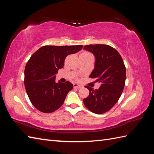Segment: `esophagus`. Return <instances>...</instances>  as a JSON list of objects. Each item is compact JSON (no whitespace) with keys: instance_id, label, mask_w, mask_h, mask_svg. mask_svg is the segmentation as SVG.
Instances as JSON below:
<instances>
[{"instance_id":"obj_1","label":"esophagus","mask_w":154,"mask_h":154,"mask_svg":"<svg viewBox=\"0 0 154 154\" xmlns=\"http://www.w3.org/2000/svg\"><path fill=\"white\" fill-rule=\"evenodd\" d=\"M73 87H74V88H80V87H81V85H78L77 83H74Z\"/></svg>"}]
</instances>
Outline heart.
<instances>
[{"mask_svg": "<svg viewBox=\"0 0 154 154\" xmlns=\"http://www.w3.org/2000/svg\"><path fill=\"white\" fill-rule=\"evenodd\" d=\"M81 55H91V54L88 53V52H83V53L81 54Z\"/></svg>", "mask_w": 154, "mask_h": 154, "instance_id": "heart-1", "label": "heart"}]
</instances>
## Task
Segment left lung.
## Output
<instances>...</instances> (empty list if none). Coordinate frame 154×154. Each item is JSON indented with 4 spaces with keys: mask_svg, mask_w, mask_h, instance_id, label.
<instances>
[{
    "mask_svg": "<svg viewBox=\"0 0 154 154\" xmlns=\"http://www.w3.org/2000/svg\"><path fill=\"white\" fill-rule=\"evenodd\" d=\"M84 50L95 57L94 68L89 77L101 83L99 89L86 86L89 95L83 99L88 109L95 114H103L114 106L125 85L126 68L120 54L105 44L85 45Z\"/></svg>",
    "mask_w": 154,
    "mask_h": 154,
    "instance_id": "8db88e82",
    "label": "left lung"
}]
</instances>
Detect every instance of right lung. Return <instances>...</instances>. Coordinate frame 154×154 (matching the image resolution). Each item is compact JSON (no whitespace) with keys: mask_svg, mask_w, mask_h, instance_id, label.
I'll return each mask as SVG.
<instances>
[{"mask_svg":"<svg viewBox=\"0 0 154 154\" xmlns=\"http://www.w3.org/2000/svg\"><path fill=\"white\" fill-rule=\"evenodd\" d=\"M82 48V45H45L32 55L25 67L24 85L29 99L35 109L50 113L62 106L73 85L69 81L56 83L55 75L63 67L68 55Z\"/></svg>","mask_w":154,"mask_h":154,"instance_id":"add662e5","label":"right lung"}]
</instances>
